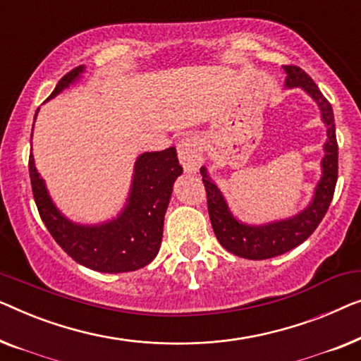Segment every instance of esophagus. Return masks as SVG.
<instances>
[{"instance_id": "1", "label": "esophagus", "mask_w": 361, "mask_h": 361, "mask_svg": "<svg viewBox=\"0 0 361 361\" xmlns=\"http://www.w3.org/2000/svg\"><path fill=\"white\" fill-rule=\"evenodd\" d=\"M178 159L188 173H195L202 164L201 144L196 135L183 137L178 144Z\"/></svg>"}]
</instances>
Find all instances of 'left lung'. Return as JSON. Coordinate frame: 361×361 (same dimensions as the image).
<instances>
[{
  "instance_id": "obj_1",
  "label": "left lung",
  "mask_w": 361,
  "mask_h": 361,
  "mask_svg": "<svg viewBox=\"0 0 361 361\" xmlns=\"http://www.w3.org/2000/svg\"><path fill=\"white\" fill-rule=\"evenodd\" d=\"M284 72H286L284 86L286 88L299 86L306 91L321 108L322 121L327 126V140L324 145L326 155L321 161L322 176L321 181L317 183L316 191H314L312 201L309 202L306 209L289 217V219L268 222L263 226L243 224L232 216L224 196H222L217 185H214V181L209 178L207 170L204 166L201 169L202 183H204L207 196V211H209V219L217 240L227 252L237 257L248 258V260H267V258L283 255L291 248L301 245L317 229L322 217L326 216L334 197L335 183H337L338 176V145L337 137H335L334 111L331 103L302 68L296 67V65H284Z\"/></svg>"
}]
</instances>
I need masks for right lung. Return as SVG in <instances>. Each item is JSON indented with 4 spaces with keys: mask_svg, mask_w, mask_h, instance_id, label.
<instances>
[{
    "mask_svg": "<svg viewBox=\"0 0 361 361\" xmlns=\"http://www.w3.org/2000/svg\"><path fill=\"white\" fill-rule=\"evenodd\" d=\"M81 73L83 67L68 72L47 99L68 88ZM181 173L183 169L175 147L161 152H145L135 161L130 192L121 214L103 224L83 226L68 221L55 207L44 180L35 169L34 157L29 155L32 195L40 219L50 235L80 265L103 273L139 270L157 257L173 183Z\"/></svg>",
    "mask_w": 361,
    "mask_h": 361,
    "instance_id": "add662e5",
    "label": "right lung"
}]
</instances>
